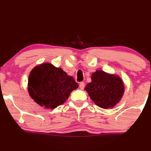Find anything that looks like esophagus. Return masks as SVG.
<instances>
[{
    "mask_svg": "<svg viewBox=\"0 0 151 151\" xmlns=\"http://www.w3.org/2000/svg\"><path fill=\"white\" fill-rule=\"evenodd\" d=\"M79 87H80L81 89H83L85 87L84 82H80V83H79Z\"/></svg>",
    "mask_w": 151,
    "mask_h": 151,
    "instance_id": "1",
    "label": "esophagus"
}]
</instances>
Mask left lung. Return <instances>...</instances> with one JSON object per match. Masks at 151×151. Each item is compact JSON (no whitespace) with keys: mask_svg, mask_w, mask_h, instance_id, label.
I'll use <instances>...</instances> for the list:
<instances>
[{"mask_svg":"<svg viewBox=\"0 0 151 151\" xmlns=\"http://www.w3.org/2000/svg\"><path fill=\"white\" fill-rule=\"evenodd\" d=\"M92 101L100 108H113L119 103L124 91V86L120 77L97 70L92 74L91 82L84 88Z\"/></svg>","mask_w":151,"mask_h":151,"instance_id":"8db88e82","label":"left lung"}]
</instances>
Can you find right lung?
Returning <instances> with one entry per match:
<instances>
[{
	"label": "right lung",
	"instance_id": "right-lung-1",
	"mask_svg": "<svg viewBox=\"0 0 151 151\" xmlns=\"http://www.w3.org/2000/svg\"><path fill=\"white\" fill-rule=\"evenodd\" d=\"M79 85L61 68L46 63L34 68L28 79V91L36 103L54 109L68 100Z\"/></svg>",
	"mask_w": 151,
	"mask_h": 151
}]
</instances>
